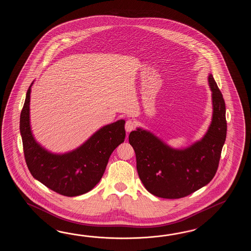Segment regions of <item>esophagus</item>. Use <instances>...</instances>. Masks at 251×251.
Returning a JSON list of instances; mask_svg holds the SVG:
<instances>
[{
	"mask_svg": "<svg viewBox=\"0 0 251 251\" xmlns=\"http://www.w3.org/2000/svg\"><path fill=\"white\" fill-rule=\"evenodd\" d=\"M125 127H126V132H131V131H133L134 127H135V124L132 120H127L126 121V126H125Z\"/></svg>",
	"mask_w": 251,
	"mask_h": 251,
	"instance_id": "obj_1",
	"label": "esophagus"
}]
</instances>
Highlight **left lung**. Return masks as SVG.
<instances>
[{
    "mask_svg": "<svg viewBox=\"0 0 251 251\" xmlns=\"http://www.w3.org/2000/svg\"><path fill=\"white\" fill-rule=\"evenodd\" d=\"M212 91V121L201 140L176 149L154 133L137 127L129 134L136 157L139 177L145 188L158 198H185L207 185L218 169L227 123L223 94L209 74Z\"/></svg>",
    "mask_w": 251,
    "mask_h": 251,
    "instance_id": "8db88e82",
    "label": "left lung"
}]
</instances>
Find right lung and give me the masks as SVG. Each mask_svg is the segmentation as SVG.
<instances>
[{
	"label": "right lung",
	"instance_id": "right-lung-1",
	"mask_svg": "<svg viewBox=\"0 0 251 251\" xmlns=\"http://www.w3.org/2000/svg\"><path fill=\"white\" fill-rule=\"evenodd\" d=\"M31 85L20 119L25 160L33 177L54 192L76 197L89 192L101 179L113 151L126 137L124 119L100 128L86 142L68 152L53 153L34 137L30 126Z\"/></svg>",
	"mask_w": 251,
	"mask_h": 251
}]
</instances>
